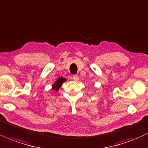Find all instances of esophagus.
Here are the masks:
<instances>
[{"mask_svg": "<svg viewBox=\"0 0 148 148\" xmlns=\"http://www.w3.org/2000/svg\"><path fill=\"white\" fill-rule=\"evenodd\" d=\"M73 79H74V81H79V76L78 75H74V76H73Z\"/></svg>", "mask_w": 148, "mask_h": 148, "instance_id": "34e87169", "label": "esophagus"}]
</instances>
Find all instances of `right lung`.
I'll return each instance as SVG.
<instances>
[{
	"label": "right lung",
	"instance_id": "add662e5",
	"mask_svg": "<svg viewBox=\"0 0 148 148\" xmlns=\"http://www.w3.org/2000/svg\"><path fill=\"white\" fill-rule=\"evenodd\" d=\"M64 81H66V79H64V78L62 77V76H61V77H59L57 81L54 83V84H53L52 89L53 90L58 91V90L60 89L61 86H62V84H63Z\"/></svg>",
	"mask_w": 148,
	"mask_h": 148
}]
</instances>
